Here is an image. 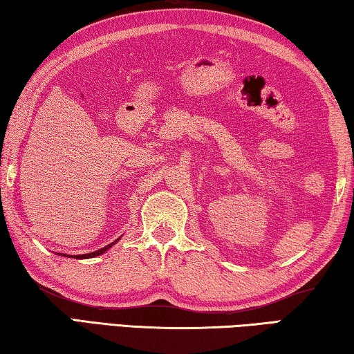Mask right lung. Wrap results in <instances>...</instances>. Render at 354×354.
Wrapping results in <instances>:
<instances>
[{
    "instance_id": "1",
    "label": "right lung",
    "mask_w": 354,
    "mask_h": 354,
    "mask_svg": "<svg viewBox=\"0 0 354 354\" xmlns=\"http://www.w3.org/2000/svg\"><path fill=\"white\" fill-rule=\"evenodd\" d=\"M118 241H120V238H118L116 241H113V243L111 244H109V245H105V247H102V249H99V250H96V252H91V253H85V255H71V257H74V258H77V259H86V258H95V257H99V255H102V253H105L107 252L111 245H115ZM64 257H66V255H64Z\"/></svg>"
}]
</instances>
